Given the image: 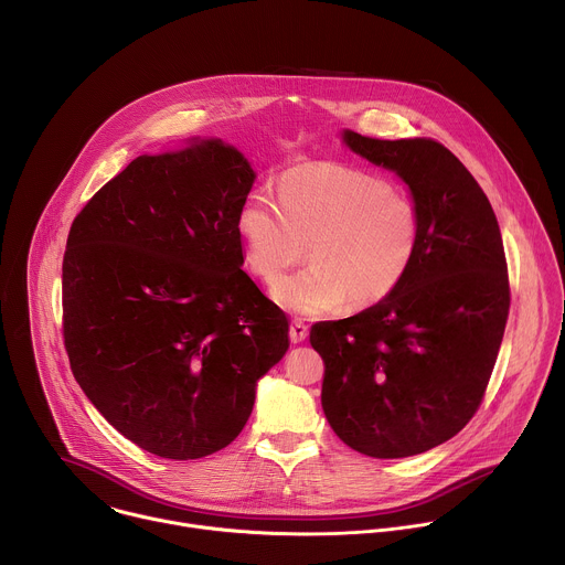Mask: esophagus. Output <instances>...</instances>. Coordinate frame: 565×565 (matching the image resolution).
Returning <instances> with one entry per match:
<instances>
[{"label": "esophagus", "instance_id": "34e87169", "mask_svg": "<svg viewBox=\"0 0 565 565\" xmlns=\"http://www.w3.org/2000/svg\"><path fill=\"white\" fill-rule=\"evenodd\" d=\"M306 337H308V326L301 321H292L290 323V341L301 343Z\"/></svg>", "mask_w": 565, "mask_h": 565}]
</instances>
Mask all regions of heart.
I'll list each match as a JSON object with an SVG mask.
<instances>
[{
  "label": "heart",
  "instance_id": "b5f03b06",
  "mask_svg": "<svg viewBox=\"0 0 565 565\" xmlns=\"http://www.w3.org/2000/svg\"><path fill=\"white\" fill-rule=\"evenodd\" d=\"M279 204L250 193L237 215L248 268L275 281L306 246L310 266L273 286V299L303 317L388 297L419 248L417 206L391 185L341 163H308L279 179Z\"/></svg>",
  "mask_w": 565,
  "mask_h": 565
}]
</instances>
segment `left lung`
<instances>
[{
  "mask_svg": "<svg viewBox=\"0 0 565 565\" xmlns=\"http://www.w3.org/2000/svg\"><path fill=\"white\" fill-rule=\"evenodd\" d=\"M341 139L408 185L422 233L388 297L310 328L326 363L321 406L352 450L413 457L452 439L483 399L510 308L501 231L477 179L439 141Z\"/></svg>",
  "mask_w": 565,
  "mask_h": 565,
  "instance_id": "obj_1",
  "label": "left lung"
}]
</instances>
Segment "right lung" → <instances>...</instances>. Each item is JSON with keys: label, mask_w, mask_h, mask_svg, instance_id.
I'll list each match as a JSON object with an SVG mask.
<instances>
[{"label": "right lung", "mask_w": 565, "mask_h": 565, "mask_svg": "<svg viewBox=\"0 0 565 565\" xmlns=\"http://www.w3.org/2000/svg\"><path fill=\"white\" fill-rule=\"evenodd\" d=\"M250 161L222 139L139 154L75 217L62 266L71 370L104 419L163 459L237 439L288 319L242 270Z\"/></svg>", "instance_id": "obj_1"}]
</instances>
